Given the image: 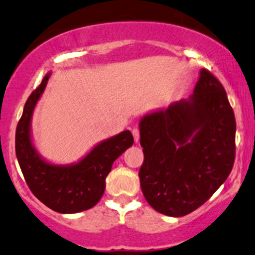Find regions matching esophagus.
<instances>
[{"label":"esophagus","mask_w":255,"mask_h":255,"mask_svg":"<svg viewBox=\"0 0 255 255\" xmlns=\"http://www.w3.org/2000/svg\"><path fill=\"white\" fill-rule=\"evenodd\" d=\"M132 135H133V139H135L136 143H138L139 141V130L137 128H135L132 130Z\"/></svg>","instance_id":"34e87169"}]
</instances>
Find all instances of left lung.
<instances>
[{"instance_id": "1", "label": "left lung", "mask_w": 255, "mask_h": 255, "mask_svg": "<svg viewBox=\"0 0 255 255\" xmlns=\"http://www.w3.org/2000/svg\"><path fill=\"white\" fill-rule=\"evenodd\" d=\"M236 122L224 88L200 71L194 93L143 116L142 193L168 217L187 216L218 190L233 170Z\"/></svg>"}]
</instances>
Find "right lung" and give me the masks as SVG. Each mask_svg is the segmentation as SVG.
Here are the masks:
<instances>
[{
    "instance_id": "1",
    "label": "right lung",
    "mask_w": 255,
    "mask_h": 255,
    "mask_svg": "<svg viewBox=\"0 0 255 255\" xmlns=\"http://www.w3.org/2000/svg\"><path fill=\"white\" fill-rule=\"evenodd\" d=\"M51 72L28 96L15 132V153L28 188L39 201L59 213H78L94 207L106 189V177L113 162L130 148L128 130L97 143L77 162L58 165L47 161L36 149L31 135L33 111L44 93Z\"/></svg>"
}]
</instances>
